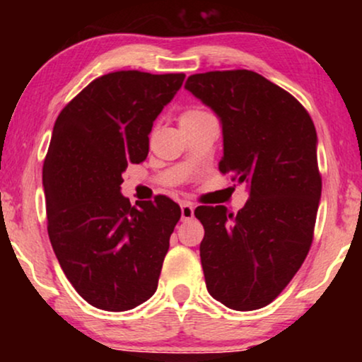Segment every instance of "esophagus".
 Masks as SVG:
<instances>
[{"label": "esophagus", "mask_w": 362, "mask_h": 362, "mask_svg": "<svg viewBox=\"0 0 362 362\" xmlns=\"http://www.w3.org/2000/svg\"><path fill=\"white\" fill-rule=\"evenodd\" d=\"M192 216H194V207H192V204H189V202L181 204V219L189 221L192 219Z\"/></svg>", "instance_id": "esophagus-1"}]
</instances>
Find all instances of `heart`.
<instances>
[{
  "instance_id": "1",
  "label": "heart",
  "mask_w": 362,
  "mask_h": 362,
  "mask_svg": "<svg viewBox=\"0 0 362 362\" xmlns=\"http://www.w3.org/2000/svg\"><path fill=\"white\" fill-rule=\"evenodd\" d=\"M211 113L202 110V108H187V110H185L181 113L180 117V123H189V122H197L201 120V118H206L209 117Z\"/></svg>"
}]
</instances>
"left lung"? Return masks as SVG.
Here are the masks:
<instances>
[{"label":"left lung","instance_id":"left-lung-1","mask_svg":"<svg viewBox=\"0 0 362 362\" xmlns=\"http://www.w3.org/2000/svg\"><path fill=\"white\" fill-rule=\"evenodd\" d=\"M222 122L219 171L247 182V204L199 206L207 291L232 310L264 308L308 255L321 197L316 130L284 88L245 69L189 76L185 86Z\"/></svg>","mask_w":362,"mask_h":362}]
</instances>
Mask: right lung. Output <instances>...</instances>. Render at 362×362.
<instances>
[{
    "label": "right lung",
    "instance_id": "1",
    "mask_svg": "<svg viewBox=\"0 0 362 362\" xmlns=\"http://www.w3.org/2000/svg\"><path fill=\"white\" fill-rule=\"evenodd\" d=\"M185 74L117 71L78 92L54 123L42 166L47 234L87 303L127 311L158 288L181 209L166 196L132 206L122 173L150 150L153 122Z\"/></svg>",
    "mask_w": 362,
    "mask_h": 362
}]
</instances>
